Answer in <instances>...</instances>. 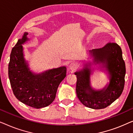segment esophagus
Segmentation results:
<instances>
[{
  "mask_svg": "<svg viewBox=\"0 0 133 133\" xmlns=\"http://www.w3.org/2000/svg\"><path fill=\"white\" fill-rule=\"evenodd\" d=\"M77 63H74V62H72L71 63L70 65H69V68H70V70H75L76 68H77Z\"/></svg>",
  "mask_w": 133,
  "mask_h": 133,
  "instance_id": "1",
  "label": "esophagus"
}]
</instances>
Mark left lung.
Segmentation results:
<instances>
[{
    "label": "left lung",
    "mask_w": 133,
    "mask_h": 133,
    "mask_svg": "<svg viewBox=\"0 0 133 133\" xmlns=\"http://www.w3.org/2000/svg\"><path fill=\"white\" fill-rule=\"evenodd\" d=\"M94 62L102 65L110 74V83L101 90H94L90 85L91 70L86 67L75 72L77 76L76 94L83 105L92 109H103L118 99L122 93L126 72L122 51L119 45L109 42L101 48L90 51Z\"/></svg>",
    "instance_id": "1"
}]
</instances>
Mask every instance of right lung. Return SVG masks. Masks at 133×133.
Instances as JSON below:
<instances>
[{
    "label": "right lung",
    "mask_w": 133,
    "mask_h": 133,
    "mask_svg": "<svg viewBox=\"0 0 133 133\" xmlns=\"http://www.w3.org/2000/svg\"><path fill=\"white\" fill-rule=\"evenodd\" d=\"M25 32L12 49L8 65V76L16 97L34 108L48 106L55 99L58 87L66 76L65 66L54 68L40 74L30 70L23 57V46L28 41Z\"/></svg>",
    "instance_id": "obj_1"
}]
</instances>
